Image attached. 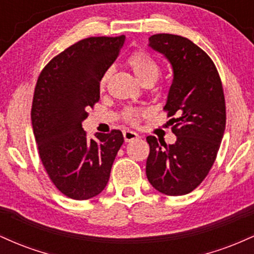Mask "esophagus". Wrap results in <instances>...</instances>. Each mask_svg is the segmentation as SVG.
Masks as SVG:
<instances>
[{
  "label": "esophagus",
  "instance_id": "obj_1",
  "mask_svg": "<svg viewBox=\"0 0 254 254\" xmlns=\"http://www.w3.org/2000/svg\"><path fill=\"white\" fill-rule=\"evenodd\" d=\"M123 136L124 139L127 142H131V141H135V139L139 138L138 133H136L135 131H131V130H124L123 131Z\"/></svg>",
  "mask_w": 254,
  "mask_h": 254
}]
</instances>
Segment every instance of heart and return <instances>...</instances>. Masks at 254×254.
<instances>
[{
	"label": "heart",
	"instance_id": "heart-1",
	"mask_svg": "<svg viewBox=\"0 0 254 254\" xmlns=\"http://www.w3.org/2000/svg\"><path fill=\"white\" fill-rule=\"evenodd\" d=\"M127 65L129 66L130 70L137 77V80L141 83H154L160 75V65L159 63L154 60L150 55L142 50L133 51L129 57L127 58ZM110 77V70H106L103 74L100 80L101 88L106 86L107 81ZM145 115V110L135 109V107H129L124 111V118L130 123L136 124L139 118Z\"/></svg>",
	"mask_w": 254,
	"mask_h": 254
}]
</instances>
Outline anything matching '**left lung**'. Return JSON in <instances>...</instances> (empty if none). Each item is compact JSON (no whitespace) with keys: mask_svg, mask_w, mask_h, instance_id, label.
Returning a JSON list of instances; mask_svg holds the SVG:
<instances>
[{"mask_svg":"<svg viewBox=\"0 0 254 254\" xmlns=\"http://www.w3.org/2000/svg\"><path fill=\"white\" fill-rule=\"evenodd\" d=\"M149 46L164 54L173 68L164 111L177 141L166 144L147 137L145 173L159 192L183 196L200 185L216 160L226 129L222 81L208 54L188 38L154 34Z\"/></svg>","mask_w":254,"mask_h":254,"instance_id":"8db88e82","label":"left lung"}]
</instances>
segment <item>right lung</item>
Returning a JSON list of instances; mask_svg holds the SVG:
<instances>
[{"instance_id":"add662e5","label":"right lung","mask_w":254,"mask_h":254,"mask_svg":"<svg viewBox=\"0 0 254 254\" xmlns=\"http://www.w3.org/2000/svg\"><path fill=\"white\" fill-rule=\"evenodd\" d=\"M125 36L89 37L44 66L37 80L31 118L38 154L64 196L84 200L100 193L124 142L121 130L88 138L82 122L100 99L101 76L118 57Z\"/></svg>"}]
</instances>
